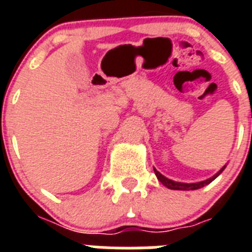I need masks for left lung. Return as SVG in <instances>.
<instances>
[{"mask_svg": "<svg viewBox=\"0 0 252 252\" xmlns=\"http://www.w3.org/2000/svg\"><path fill=\"white\" fill-rule=\"evenodd\" d=\"M224 168H226V165L222 166V168L220 169V170H218L217 173L213 175V177L208 178V179H206V180H202V182H197V183H182V182H175V180H171V179H169V178L164 177V175H162L161 173H159V171H158L155 168H154V171H155V175H157L158 180H159L162 186H165L166 188L173 189V190H195V189L203 188V187H206L207 184H209L211 182H213V180H215L216 178H217L218 175L221 174L222 171L224 170Z\"/></svg>", "mask_w": 252, "mask_h": 252, "instance_id": "1", "label": "left lung"}]
</instances>
